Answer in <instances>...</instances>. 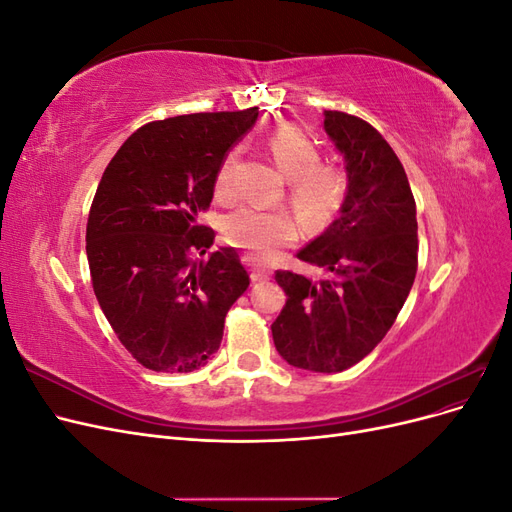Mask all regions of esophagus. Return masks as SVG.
Wrapping results in <instances>:
<instances>
[{
	"label": "esophagus",
	"instance_id": "1",
	"mask_svg": "<svg viewBox=\"0 0 512 512\" xmlns=\"http://www.w3.org/2000/svg\"><path fill=\"white\" fill-rule=\"evenodd\" d=\"M250 277H252V282H265V280H269V273L265 269H254Z\"/></svg>",
	"mask_w": 512,
	"mask_h": 512
}]
</instances>
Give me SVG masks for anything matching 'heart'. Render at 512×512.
<instances>
[{
  "mask_svg": "<svg viewBox=\"0 0 512 512\" xmlns=\"http://www.w3.org/2000/svg\"><path fill=\"white\" fill-rule=\"evenodd\" d=\"M269 151L275 168L290 181V203L309 228H320L342 207L346 183L333 166L320 164V153L309 138L294 130L282 128L269 138ZM237 153L224 158L215 177V196H232V170ZM224 232L232 245L243 247L254 256L269 260L277 250L290 245L299 235V224L286 209H254L243 207L230 215Z\"/></svg>",
  "mask_w": 512,
  "mask_h": 512,
  "instance_id": "b5f03b06",
  "label": "heart"
}]
</instances>
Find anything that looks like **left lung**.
Returning a JSON list of instances; mask_svg holds the SVG:
<instances>
[{"label":"left lung","mask_w":512,"mask_h":512,"mask_svg":"<svg viewBox=\"0 0 512 512\" xmlns=\"http://www.w3.org/2000/svg\"><path fill=\"white\" fill-rule=\"evenodd\" d=\"M322 130L344 158L346 196L337 220L297 254L324 277L275 273L288 299L271 331L288 365L337 374L365 359L404 307L418 226L406 170L382 134L339 111H324Z\"/></svg>","instance_id":"obj_1"}]
</instances>
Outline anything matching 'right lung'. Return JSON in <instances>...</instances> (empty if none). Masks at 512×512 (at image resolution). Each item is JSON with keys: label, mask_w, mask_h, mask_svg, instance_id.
Returning <instances> with one entry per match:
<instances>
[{"label": "right lung", "mask_w": 512, "mask_h": 512, "mask_svg": "<svg viewBox=\"0 0 512 512\" xmlns=\"http://www.w3.org/2000/svg\"><path fill=\"white\" fill-rule=\"evenodd\" d=\"M258 108L151 121L108 162L87 220L96 299L143 367L188 374L218 352L224 318L250 286L239 254L198 224L215 177Z\"/></svg>", "instance_id": "right-lung-1"}]
</instances>
